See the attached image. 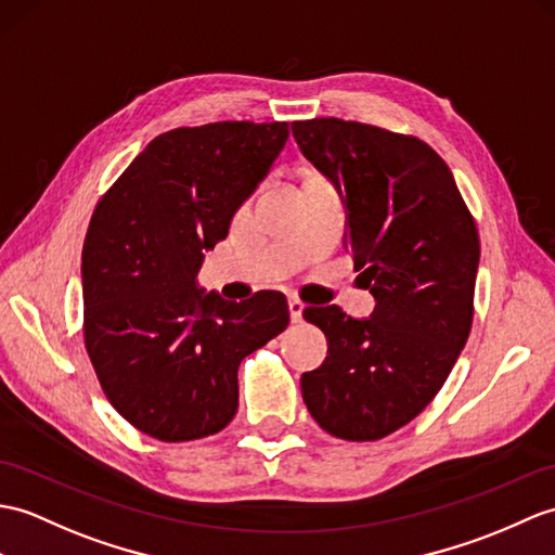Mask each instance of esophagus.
Masks as SVG:
<instances>
[{
	"label": "esophagus",
	"mask_w": 555,
	"mask_h": 555,
	"mask_svg": "<svg viewBox=\"0 0 555 555\" xmlns=\"http://www.w3.org/2000/svg\"><path fill=\"white\" fill-rule=\"evenodd\" d=\"M288 309H291V319H293V321H300V319H302V309H305L302 300L288 298Z\"/></svg>",
	"instance_id": "esophagus-1"
}]
</instances>
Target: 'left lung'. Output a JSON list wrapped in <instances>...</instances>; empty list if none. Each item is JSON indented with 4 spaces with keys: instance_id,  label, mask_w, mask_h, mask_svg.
I'll return each mask as SVG.
<instances>
[{
    "instance_id": "1",
    "label": "left lung",
    "mask_w": 555,
    "mask_h": 555,
    "mask_svg": "<svg viewBox=\"0 0 555 555\" xmlns=\"http://www.w3.org/2000/svg\"><path fill=\"white\" fill-rule=\"evenodd\" d=\"M293 137L338 189L345 248L376 300L369 319L305 309L328 357L302 373V399L333 437L380 440L433 402L468 340L478 227L452 170L416 137L338 118L293 122Z\"/></svg>"
}]
</instances>
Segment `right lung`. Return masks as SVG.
Returning a JSON list of instances; mask_svg holds the SVG:
<instances>
[{
    "instance_id": "add662e5",
    "label": "right lung",
    "mask_w": 555,
    "mask_h": 555,
    "mask_svg": "<svg viewBox=\"0 0 555 555\" xmlns=\"http://www.w3.org/2000/svg\"><path fill=\"white\" fill-rule=\"evenodd\" d=\"M288 122L177 127L139 153L89 222L85 345L108 402L137 430L189 442L227 428L238 364L288 326L286 295L231 302L196 286L288 141Z\"/></svg>"
}]
</instances>
